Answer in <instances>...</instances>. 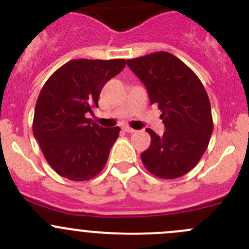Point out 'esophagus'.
<instances>
[{"label": "esophagus", "mask_w": 249, "mask_h": 249, "mask_svg": "<svg viewBox=\"0 0 249 249\" xmlns=\"http://www.w3.org/2000/svg\"><path fill=\"white\" fill-rule=\"evenodd\" d=\"M123 130H124L125 132H129V134H132V132H135V130L131 129V127H129V126H124V127H123Z\"/></svg>", "instance_id": "esophagus-1"}]
</instances>
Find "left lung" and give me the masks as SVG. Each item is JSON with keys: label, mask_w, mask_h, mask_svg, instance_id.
<instances>
[{"label": "left lung", "mask_w": 249, "mask_h": 249, "mask_svg": "<svg viewBox=\"0 0 249 249\" xmlns=\"http://www.w3.org/2000/svg\"><path fill=\"white\" fill-rule=\"evenodd\" d=\"M127 66L144 84L151 105L161 110L165 131L153 130L151 144L141 153L144 168L159 178H178L197 165L213 132L209 97L198 76L169 52L127 59Z\"/></svg>", "instance_id": "left-lung-1"}]
</instances>
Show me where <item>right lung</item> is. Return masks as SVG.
I'll list each match as a JSON object with an SVG mask.
<instances>
[{
    "label": "right lung",
    "mask_w": 249,
    "mask_h": 249,
    "mask_svg": "<svg viewBox=\"0 0 249 249\" xmlns=\"http://www.w3.org/2000/svg\"><path fill=\"white\" fill-rule=\"evenodd\" d=\"M125 66V59H73L41 89L33 132L58 175L86 181L105 168L120 127H101L85 114L97 107L103 86Z\"/></svg>",
    "instance_id": "1"
}]
</instances>
